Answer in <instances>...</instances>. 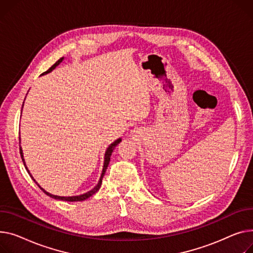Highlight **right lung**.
Wrapping results in <instances>:
<instances>
[{
    "label": "right lung",
    "mask_w": 253,
    "mask_h": 253,
    "mask_svg": "<svg viewBox=\"0 0 253 253\" xmlns=\"http://www.w3.org/2000/svg\"><path fill=\"white\" fill-rule=\"evenodd\" d=\"M64 60V58H61L60 60H58L52 67H50V68L47 70V71H45V72H43L42 75H44V74H47V73H49L50 71H53L56 67L62 62ZM22 108H23V105H22ZM20 140V139H19ZM121 142V138H119V139H117L116 141H114L109 147H108V149H107V151H106V154H105V162H104V168H103V172H102V175H100V178H99V181H98V183H97V185L96 186L92 189V190H90V191H88V192H86V193H84V194H81V195H78V196H69V197H64V196H57V195H53V194H50V193H48L47 191H45L43 188H42L40 185L38 184V182L35 180V178H33L32 176H31V174H30V172H29V170L27 169V167H26V165H25V161H24V158H23V153H22V148H21V146H20V155H21V159H22V162H23V164H24V166H25V169L27 170V172H28V174L30 175V177L32 178V180L35 181L37 184H38V186L46 194V195H48L49 197H52V198H55V199H60V200H65V201H82V200H85V199H87L88 197H90V196H92L95 192H97V190L100 188V185H102V181H103V178H104V175H105V173H106V171H107V168H108V166H109V163H110V160H111V156H112V153H113V150L115 149V147L119 144Z\"/></svg>",
    "instance_id": "add662e5"
}]
</instances>
